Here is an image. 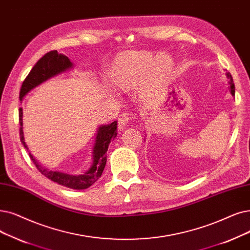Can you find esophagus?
<instances>
[{"label":"esophagus","mask_w":250,"mask_h":250,"mask_svg":"<svg viewBox=\"0 0 250 250\" xmlns=\"http://www.w3.org/2000/svg\"><path fill=\"white\" fill-rule=\"evenodd\" d=\"M134 118H135V116L131 112H124L123 114H121V116H119V118H118V129L119 131H123V129H125L126 125L131 121H133Z\"/></svg>","instance_id":"34e87169"}]
</instances>
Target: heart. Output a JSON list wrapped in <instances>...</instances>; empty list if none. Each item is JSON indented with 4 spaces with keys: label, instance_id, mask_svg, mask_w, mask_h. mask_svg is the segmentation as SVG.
Segmentation results:
<instances>
[{
    "label": "heart",
    "instance_id": "heart-1",
    "mask_svg": "<svg viewBox=\"0 0 250 250\" xmlns=\"http://www.w3.org/2000/svg\"><path fill=\"white\" fill-rule=\"evenodd\" d=\"M172 72L173 60L168 55L154 56L148 52L132 51L119 56L111 72V81L118 89L128 91L148 78L145 92L151 93L167 84Z\"/></svg>",
    "mask_w": 250,
    "mask_h": 250
}]
</instances>
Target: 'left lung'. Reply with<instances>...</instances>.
Returning <instances> with one entry per match:
<instances>
[{
	"label": "left lung",
	"instance_id": "8db88e82",
	"mask_svg": "<svg viewBox=\"0 0 250 250\" xmlns=\"http://www.w3.org/2000/svg\"><path fill=\"white\" fill-rule=\"evenodd\" d=\"M226 75L228 80H229V91L231 93V95L234 97L235 96V85L233 83V79H232V75L230 74V72H226Z\"/></svg>",
	"mask_w": 250,
	"mask_h": 250
}]
</instances>
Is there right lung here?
<instances>
[{"label": "right lung", "mask_w": 250, "mask_h": 250, "mask_svg": "<svg viewBox=\"0 0 250 250\" xmlns=\"http://www.w3.org/2000/svg\"><path fill=\"white\" fill-rule=\"evenodd\" d=\"M73 67V63L70 59L58 53L57 51H51L45 54L32 67L30 72L23 81L21 85L19 98L22 101L24 96L29 93L36 86L41 83H45L46 81L56 77L58 74L66 72ZM23 112L22 108H19V124H20V141L23 144L24 148L28 150V147L25 143L24 135H23ZM117 122H113L109 125H102L97 128V134L95 138V143L92 152V165L90 168L84 171L82 175H70V173L54 171L42 165L34 157L31 153H29L30 159L34 162L37 168L42 173L46 178L50 179L53 182H56L59 185L65 186L70 189L83 190L92 186L95 182L99 180L104 167L106 166L107 156L106 152L108 150V146L112 142L117 136Z\"/></svg>", "instance_id": "right-lung-1"}]
</instances>
